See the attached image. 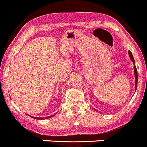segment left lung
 <instances>
[{
    "mask_svg": "<svg viewBox=\"0 0 147 147\" xmlns=\"http://www.w3.org/2000/svg\"><path fill=\"white\" fill-rule=\"evenodd\" d=\"M128 54H129V56L131 59L132 61H133L134 63V75H135V90H136V88H137V82H138V74H137V69H136V67L135 66V63H134V59L133 58V56L132 55V53L130 51H128Z\"/></svg>",
    "mask_w": 147,
    "mask_h": 147,
    "instance_id": "left-lung-1",
    "label": "left lung"
}]
</instances>
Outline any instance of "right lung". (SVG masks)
<instances>
[{"label": "right lung", "instance_id": "right-lung-1", "mask_svg": "<svg viewBox=\"0 0 147 147\" xmlns=\"http://www.w3.org/2000/svg\"><path fill=\"white\" fill-rule=\"evenodd\" d=\"M55 114L56 113H55L53 114V115H51V116H47V117H45V118H35V117H33V118H37L38 120H43V119H47V118H51V117H52V116H54L55 115Z\"/></svg>", "mask_w": 147, "mask_h": 147}]
</instances>
